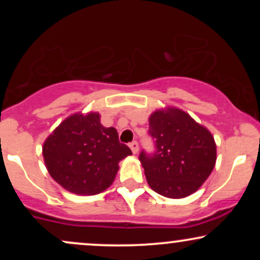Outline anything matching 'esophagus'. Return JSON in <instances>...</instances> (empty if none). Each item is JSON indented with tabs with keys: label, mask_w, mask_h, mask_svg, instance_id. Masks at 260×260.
<instances>
[{
	"label": "esophagus",
	"mask_w": 260,
	"mask_h": 260,
	"mask_svg": "<svg viewBox=\"0 0 260 260\" xmlns=\"http://www.w3.org/2000/svg\"><path fill=\"white\" fill-rule=\"evenodd\" d=\"M129 148H131V150H132V153H133V154H137V153H138L139 145H138V143L136 142V140H134V142L131 143V144H129Z\"/></svg>",
	"instance_id": "esophagus-1"
}]
</instances>
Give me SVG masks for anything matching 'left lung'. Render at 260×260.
<instances>
[{"label": "left lung", "instance_id": "8db88e82", "mask_svg": "<svg viewBox=\"0 0 260 260\" xmlns=\"http://www.w3.org/2000/svg\"><path fill=\"white\" fill-rule=\"evenodd\" d=\"M155 139L153 155L140 153L148 184L166 198L180 199L197 192L216 162V144L207 127L178 107L155 110L149 116Z\"/></svg>", "mask_w": 260, "mask_h": 260}]
</instances>
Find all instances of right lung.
<instances>
[{
  "label": "right lung",
  "mask_w": 260,
  "mask_h": 260,
  "mask_svg": "<svg viewBox=\"0 0 260 260\" xmlns=\"http://www.w3.org/2000/svg\"><path fill=\"white\" fill-rule=\"evenodd\" d=\"M132 154L117 131L104 127L99 112L68 116L45 139L44 162L51 177L68 192L94 196L112 184L118 162Z\"/></svg>",
  "instance_id": "obj_1"
}]
</instances>
